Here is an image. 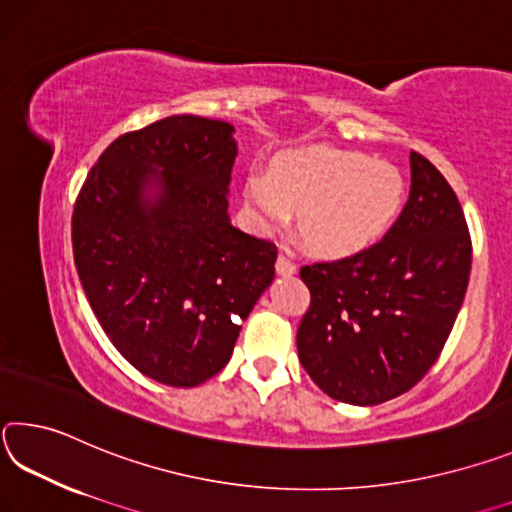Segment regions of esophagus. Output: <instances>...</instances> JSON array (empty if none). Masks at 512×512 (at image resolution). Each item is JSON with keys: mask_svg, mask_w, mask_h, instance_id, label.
Instances as JSON below:
<instances>
[{"mask_svg": "<svg viewBox=\"0 0 512 512\" xmlns=\"http://www.w3.org/2000/svg\"><path fill=\"white\" fill-rule=\"evenodd\" d=\"M276 272H279V274H295L297 265L290 261L288 254H279V258H276Z\"/></svg>", "mask_w": 512, "mask_h": 512, "instance_id": "1", "label": "esophagus"}]
</instances>
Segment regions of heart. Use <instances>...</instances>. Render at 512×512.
<instances>
[{
	"label": "heart",
	"instance_id": "b5f03b06",
	"mask_svg": "<svg viewBox=\"0 0 512 512\" xmlns=\"http://www.w3.org/2000/svg\"><path fill=\"white\" fill-rule=\"evenodd\" d=\"M406 181L383 158L313 147L283 156L270 179L247 181V204L265 229L299 215V236L315 254L342 258L376 245L404 208Z\"/></svg>",
	"mask_w": 512,
	"mask_h": 512
}]
</instances>
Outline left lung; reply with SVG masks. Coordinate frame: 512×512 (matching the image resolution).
I'll use <instances>...</instances> for the list:
<instances>
[{
  "label": "left lung",
  "mask_w": 512,
  "mask_h": 512,
  "mask_svg": "<svg viewBox=\"0 0 512 512\" xmlns=\"http://www.w3.org/2000/svg\"><path fill=\"white\" fill-rule=\"evenodd\" d=\"M410 174L404 211L376 245L299 272L311 290L299 360L335 401L404 395L438 360L463 306L472 270L463 208L422 154L410 152Z\"/></svg>",
  "instance_id": "1"
}]
</instances>
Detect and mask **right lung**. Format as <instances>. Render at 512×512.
Segmentation results:
<instances>
[{
    "instance_id": "add662e5",
    "label": "right lung",
    "mask_w": 512,
    "mask_h": 512,
    "mask_svg": "<svg viewBox=\"0 0 512 512\" xmlns=\"http://www.w3.org/2000/svg\"><path fill=\"white\" fill-rule=\"evenodd\" d=\"M236 154L229 122L165 117L115 138L74 201V265L92 313L138 372L172 388L222 370L274 279V242L226 215ZM152 178L164 192L147 205Z\"/></svg>"
}]
</instances>
